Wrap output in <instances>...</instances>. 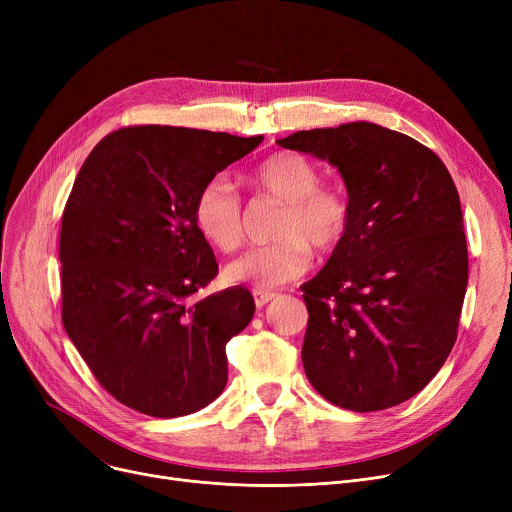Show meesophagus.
Here are the masks:
<instances>
[{
  "mask_svg": "<svg viewBox=\"0 0 512 512\" xmlns=\"http://www.w3.org/2000/svg\"><path fill=\"white\" fill-rule=\"evenodd\" d=\"M253 297H255V305H257V307H265L267 303H270V301H274V299H276V292H270V290H259V288H255V290H253Z\"/></svg>",
  "mask_w": 512,
  "mask_h": 512,
  "instance_id": "obj_1",
  "label": "esophagus"
}]
</instances>
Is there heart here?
<instances>
[{"label": "heart", "instance_id": "b5f03b06", "mask_svg": "<svg viewBox=\"0 0 512 512\" xmlns=\"http://www.w3.org/2000/svg\"><path fill=\"white\" fill-rule=\"evenodd\" d=\"M261 193L284 203L274 245L257 247L226 267L232 284L276 288L301 278L313 261L311 245L336 251L351 226V205L342 191L321 184L319 168L290 151L263 159L253 172ZM193 220L201 236L220 251H234L245 238V215L236 186L224 174L211 176L195 197Z\"/></svg>", "mask_w": 512, "mask_h": 512}]
</instances>
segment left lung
Wrapping results in <instances>:
<instances>
[{
	"label": "left lung",
	"instance_id": "obj_1",
	"mask_svg": "<svg viewBox=\"0 0 512 512\" xmlns=\"http://www.w3.org/2000/svg\"><path fill=\"white\" fill-rule=\"evenodd\" d=\"M280 147L338 168L351 226L303 284V365L348 411H382L421 392L448 359L469 280L463 211L442 159L373 122L299 130Z\"/></svg>",
	"mask_w": 512,
	"mask_h": 512
}]
</instances>
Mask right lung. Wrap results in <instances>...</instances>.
Returning a JSON list of instances; mask_svg holds the SVG:
<instances>
[{
    "mask_svg": "<svg viewBox=\"0 0 512 512\" xmlns=\"http://www.w3.org/2000/svg\"><path fill=\"white\" fill-rule=\"evenodd\" d=\"M261 141L120 128L74 180L60 232L62 321L97 382L134 411L191 415L226 388V344L249 326L255 301L242 286L193 301L218 274L193 203Z\"/></svg>",
    "mask_w": 512,
    "mask_h": 512,
    "instance_id": "right-lung-1",
    "label": "right lung"
}]
</instances>
